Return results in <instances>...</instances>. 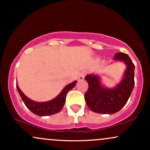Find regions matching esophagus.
Wrapping results in <instances>:
<instances>
[{"mask_svg": "<svg viewBox=\"0 0 150 150\" xmlns=\"http://www.w3.org/2000/svg\"><path fill=\"white\" fill-rule=\"evenodd\" d=\"M86 75H87V72H86V71L81 72L80 75H79V80H83L84 79H85V77Z\"/></svg>", "mask_w": 150, "mask_h": 150, "instance_id": "34e87169", "label": "esophagus"}]
</instances>
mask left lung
<instances>
[{"label": "left lung", "mask_w": 150, "mask_h": 150, "mask_svg": "<svg viewBox=\"0 0 150 150\" xmlns=\"http://www.w3.org/2000/svg\"><path fill=\"white\" fill-rule=\"evenodd\" d=\"M113 59L123 62L126 69L121 81L113 88L101 84L99 75L89 74L85 77L89 88L85 94L86 104L92 111L102 114H113L119 111L128 101L132 92L135 65L128 54L117 53Z\"/></svg>", "instance_id": "obj_1"}]
</instances>
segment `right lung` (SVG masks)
<instances>
[{
	"label": "right lung",
	"mask_w": 150,
	"mask_h": 150,
	"mask_svg": "<svg viewBox=\"0 0 150 150\" xmlns=\"http://www.w3.org/2000/svg\"><path fill=\"white\" fill-rule=\"evenodd\" d=\"M76 83L77 81H74L72 83L66 85L57 97L45 102H37V101L32 100L22 92L21 89L18 87V83H17L16 87L22 101L25 103L27 108L37 116H46L55 114L61 111L65 104L67 94L70 89L75 87Z\"/></svg>",
	"instance_id": "add662e5"
}]
</instances>
